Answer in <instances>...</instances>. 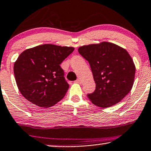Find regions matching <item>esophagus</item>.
Returning a JSON list of instances; mask_svg holds the SVG:
<instances>
[{
	"instance_id": "1",
	"label": "esophagus",
	"mask_w": 151,
	"mask_h": 151,
	"mask_svg": "<svg viewBox=\"0 0 151 151\" xmlns=\"http://www.w3.org/2000/svg\"><path fill=\"white\" fill-rule=\"evenodd\" d=\"M76 83H79V84H81V83H82V81H81V80H80V79H77V80H76Z\"/></svg>"
}]
</instances>
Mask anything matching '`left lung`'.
Returning a JSON list of instances; mask_svg holds the SVG:
<instances>
[{
    "mask_svg": "<svg viewBox=\"0 0 151 151\" xmlns=\"http://www.w3.org/2000/svg\"><path fill=\"white\" fill-rule=\"evenodd\" d=\"M89 62L96 89L87 96L96 106L116 105L130 92L134 83L135 66L126 50L109 42L90 44L78 48Z\"/></svg>",
    "mask_w": 151,
    "mask_h": 151,
    "instance_id": "obj_1",
    "label": "left lung"
}]
</instances>
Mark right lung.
<instances>
[{
	"label": "right lung",
	"instance_id": "add662e5",
	"mask_svg": "<svg viewBox=\"0 0 151 151\" xmlns=\"http://www.w3.org/2000/svg\"><path fill=\"white\" fill-rule=\"evenodd\" d=\"M73 50V47L44 44L21 52L14 65V73L25 99L45 108L63 99L69 85L60 64Z\"/></svg>",
	"mask_w": 151,
	"mask_h": 151
}]
</instances>
